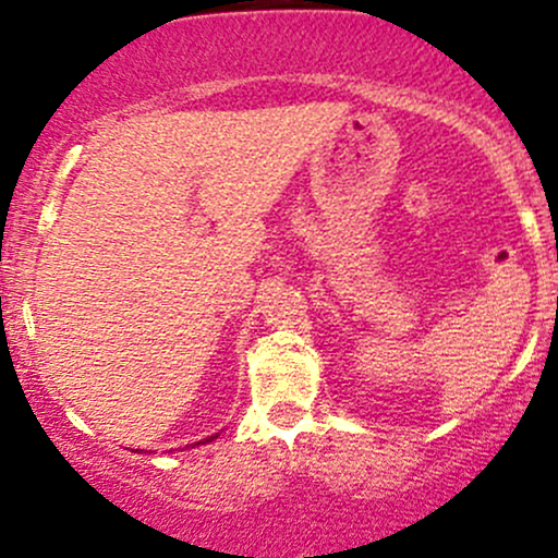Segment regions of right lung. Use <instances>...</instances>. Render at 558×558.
Segmentation results:
<instances>
[{
  "label": "right lung",
  "mask_w": 558,
  "mask_h": 558,
  "mask_svg": "<svg viewBox=\"0 0 558 558\" xmlns=\"http://www.w3.org/2000/svg\"><path fill=\"white\" fill-rule=\"evenodd\" d=\"M211 439H214V437H209V439H204V442H211ZM195 445H201V442H195Z\"/></svg>",
  "instance_id": "add662e5"
}]
</instances>
